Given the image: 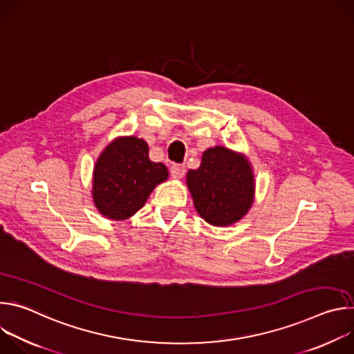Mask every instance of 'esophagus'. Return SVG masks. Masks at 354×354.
I'll list each match as a JSON object with an SVG mask.
<instances>
[{"label": "esophagus", "instance_id": "obj_1", "mask_svg": "<svg viewBox=\"0 0 354 354\" xmlns=\"http://www.w3.org/2000/svg\"><path fill=\"white\" fill-rule=\"evenodd\" d=\"M185 172H186V169L183 165H172L171 167V176L174 179H182L185 176Z\"/></svg>", "mask_w": 354, "mask_h": 354}]
</instances>
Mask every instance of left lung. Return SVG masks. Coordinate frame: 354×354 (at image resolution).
<instances>
[{
  "label": "left lung",
  "instance_id": "left-lung-1",
  "mask_svg": "<svg viewBox=\"0 0 354 354\" xmlns=\"http://www.w3.org/2000/svg\"><path fill=\"white\" fill-rule=\"evenodd\" d=\"M186 185L198 216L214 227L242 220L255 200V175L248 158L216 145L207 148L197 169L186 174Z\"/></svg>",
  "mask_w": 354,
  "mask_h": 354
}]
</instances>
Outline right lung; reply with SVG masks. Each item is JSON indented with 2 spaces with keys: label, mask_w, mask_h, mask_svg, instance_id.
<instances>
[{
  "label": "right lung",
  "mask_w": 354,
  "mask_h": 354,
  "mask_svg": "<svg viewBox=\"0 0 354 354\" xmlns=\"http://www.w3.org/2000/svg\"><path fill=\"white\" fill-rule=\"evenodd\" d=\"M162 162L148 157V144L138 137H118L106 145L95 162L92 198L97 212L111 220L134 216L156 189L168 179Z\"/></svg>",
  "instance_id": "add662e5"
}]
</instances>
